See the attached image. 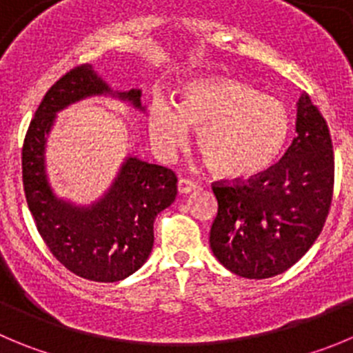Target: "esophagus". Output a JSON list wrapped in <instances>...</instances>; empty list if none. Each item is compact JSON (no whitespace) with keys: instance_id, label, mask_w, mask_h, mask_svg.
Here are the masks:
<instances>
[{"instance_id":"obj_1","label":"esophagus","mask_w":353,"mask_h":353,"mask_svg":"<svg viewBox=\"0 0 353 353\" xmlns=\"http://www.w3.org/2000/svg\"><path fill=\"white\" fill-rule=\"evenodd\" d=\"M195 190H196V184L193 183V181L183 179V177L177 181V192H179V195H188V193L195 192Z\"/></svg>"}]
</instances>
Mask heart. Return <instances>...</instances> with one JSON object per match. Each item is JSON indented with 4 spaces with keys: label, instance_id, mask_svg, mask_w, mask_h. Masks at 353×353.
I'll list each match as a JSON object with an SVG mask.
<instances>
[{
    "label": "heart",
    "instance_id": "heart-1",
    "mask_svg": "<svg viewBox=\"0 0 353 353\" xmlns=\"http://www.w3.org/2000/svg\"><path fill=\"white\" fill-rule=\"evenodd\" d=\"M289 127L288 108L279 99L235 78L193 80L177 104L154 97L148 111L151 144L161 158L172 157L196 128V143L214 172L230 179L265 172L284 148Z\"/></svg>",
    "mask_w": 353,
    "mask_h": 353
}]
</instances>
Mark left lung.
I'll list each match as a JSON object with an SVG mask.
<instances>
[{
	"mask_svg": "<svg viewBox=\"0 0 353 353\" xmlns=\"http://www.w3.org/2000/svg\"><path fill=\"white\" fill-rule=\"evenodd\" d=\"M334 184L329 128L301 94L296 136L282 160L256 179L214 184L217 216L210 249L225 268L245 279H270L291 268L321 235Z\"/></svg>",
	"mask_w": 353,
	"mask_h": 353,
	"instance_id": "obj_1",
	"label": "left lung"
}]
</instances>
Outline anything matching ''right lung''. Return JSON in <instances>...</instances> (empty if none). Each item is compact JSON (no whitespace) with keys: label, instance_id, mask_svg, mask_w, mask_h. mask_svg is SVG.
<instances>
[{"label":"right lung","instance_id":"right-lung-1","mask_svg":"<svg viewBox=\"0 0 353 353\" xmlns=\"http://www.w3.org/2000/svg\"><path fill=\"white\" fill-rule=\"evenodd\" d=\"M141 95V88L113 90L94 65H80L43 97L22 148V181L36 228L52 254L87 281H123L146 263L154 242L153 223L176 199L177 179L170 169L127 154L97 200L77 203L61 199L47 172L48 136L57 113L83 99H118L144 113Z\"/></svg>","mask_w":353,"mask_h":353}]
</instances>
